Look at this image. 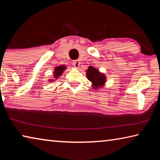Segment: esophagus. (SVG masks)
<instances>
[{"mask_svg": "<svg viewBox=\"0 0 160 160\" xmlns=\"http://www.w3.org/2000/svg\"><path fill=\"white\" fill-rule=\"evenodd\" d=\"M80 61H73V66H75V68H78L80 66Z\"/></svg>", "mask_w": 160, "mask_h": 160, "instance_id": "34e87169", "label": "esophagus"}]
</instances>
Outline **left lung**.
I'll return each instance as SVG.
<instances>
[{
  "label": "left lung",
  "instance_id": "8db88e82",
  "mask_svg": "<svg viewBox=\"0 0 160 160\" xmlns=\"http://www.w3.org/2000/svg\"><path fill=\"white\" fill-rule=\"evenodd\" d=\"M87 78L93 84V88L97 89L103 87L106 82V77L98 70L92 66H90L87 70Z\"/></svg>",
  "mask_w": 160,
  "mask_h": 160
}]
</instances>
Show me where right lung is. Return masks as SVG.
Instances as JSON below:
<instances>
[{
  "instance_id": "right-lung-1",
  "label": "right lung",
  "mask_w": 160,
  "mask_h": 160,
  "mask_svg": "<svg viewBox=\"0 0 160 160\" xmlns=\"http://www.w3.org/2000/svg\"><path fill=\"white\" fill-rule=\"evenodd\" d=\"M66 69V66H58L56 67L55 68V70H54V75H53V77L54 78H58L59 76H61V75L63 74V71Z\"/></svg>"
}]
</instances>
